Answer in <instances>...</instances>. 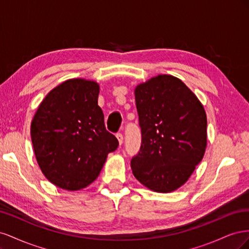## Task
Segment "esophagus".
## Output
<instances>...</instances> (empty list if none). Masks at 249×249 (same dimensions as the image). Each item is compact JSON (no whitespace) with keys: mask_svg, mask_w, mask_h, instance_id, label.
I'll use <instances>...</instances> for the list:
<instances>
[{"mask_svg":"<svg viewBox=\"0 0 249 249\" xmlns=\"http://www.w3.org/2000/svg\"><path fill=\"white\" fill-rule=\"evenodd\" d=\"M116 138H117V140H118V142H119V144L122 145L123 142H124V135H123L122 133H117V134H116Z\"/></svg>","mask_w":249,"mask_h":249,"instance_id":"1","label":"esophagus"}]
</instances>
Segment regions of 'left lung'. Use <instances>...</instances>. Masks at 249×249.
Here are the masks:
<instances>
[{
    "instance_id": "left-lung-1",
    "label": "left lung",
    "mask_w": 249,
    "mask_h": 249,
    "mask_svg": "<svg viewBox=\"0 0 249 249\" xmlns=\"http://www.w3.org/2000/svg\"><path fill=\"white\" fill-rule=\"evenodd\" d=\"M135 101L141 146L133 157V175L149 190L169 193L183 186L207 147L202 104L179 79L159 74L137 85Z\"/></svg>"
}]
</instances>
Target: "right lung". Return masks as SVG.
<instances>
[{
    "mask_svg": "<svg viewBox=\"0 0 249 249\" xmlns=\"http://www.w3.org/2000/svg\"><path fill=\"white\" fill-rule=\"evenodd\" d=\"M99 93L94 81L66 80L47 94L32 119L37 163L61 189L81 190L94 182L108 154L118 146L105 126Z\"/></svg>",
    "mask_w": 249,
    "mask_h": 249,
    "instance_id": "1",
    "label": "right lung"
}]
</instances>
